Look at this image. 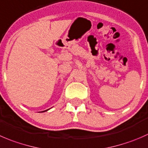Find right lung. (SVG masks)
I'll use <instances>...</instances> for the list:
<instances>
[{"label":"right lung","mask_w":148,"mask_h":148,"mask_svg":"<svg viewBox=\"0 0 148 148\" xmlns=\"http://www.w3.org/2000/svg\"><path fill=\"white\" fill-rule=\"evenodd\" d=\"M46 110H44V111H46ZM44 111H42V112H44Z\"/></svg>","instance_id":"add662e5"}]
</instances>
